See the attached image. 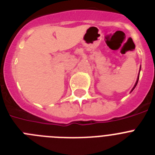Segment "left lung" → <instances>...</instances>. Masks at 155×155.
<instances>
[{
	"instance_id": "left-lung-1",
	"label": "left lung",
	"mask_w": 155,
	"mask_h": 155,
	"mask_svg": "<svg viewBox=\"0 0 155 155\" xmlns=\"http://www.w3.org/2000/svg\"><path fill=\"white\" fill-rule=\"evenodd\" d=\"M138 80H139V75H138V78H137V82H136V84H135V85H134V87H133V89H132V90H131V91H133V90H134V88H135V87H136V86H137V82H138Z\"/></svg>"
}]
</instances>
